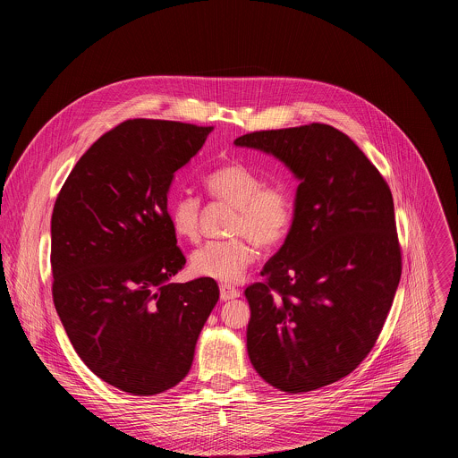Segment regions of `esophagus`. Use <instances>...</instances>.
I'll list each match as a JSON object with an SVG mask.
<instances>
[{
  "mask_svg": "<svg viewBox=\"0 0 458 458\" xmlns=\"http://www.w3.org/2000/svg\"><path fill=\"white\" fill-rule=\"evenodd\" d=\"M240 296V291L231 287V285H220V300L222 301H229V300H234Z\"/></svg>",
  "mask_w": 458,
  "mask_h": 458,
  "instance_id": "esophagus-1",
  "label": "esophagus"
}]
</instances>
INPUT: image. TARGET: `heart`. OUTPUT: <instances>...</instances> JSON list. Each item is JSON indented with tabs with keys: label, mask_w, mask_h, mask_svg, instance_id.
I'll use <instances>...</instances> for the list:
<instances>
[{
	"label": "heart",
	"mask_w": 458,
	"mask_h": 458,
	"mask_svg": "<svg viewBox=\"0 0 458 458\" xmlns=\"http://www.w3.org/2000/svg\"><path fill=\"white\" fill-rule=\"evenodd\" d=\"M208 194L234 209L227 234L220 242H208L191 258L199 276L238 282L256 259L254 243L262 249L276 247L294 218V197L282 183H264V178L242 162H231L204 178ZM200 199L183 192L169 202V218L174 233L194 242L199 236Z\"/></svg>",
	"instance_id": "obj_1"
}]
</instances>
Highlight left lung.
I'll use <instances>...</instances> for the list:
<instances>
[{
  "label": "left lung",
  "instance_id": "1",
  "mask_svg": "<svg viewBox=\"0 0 458 458\" xmlns=\"http://www.w3.org/2000/svg\"><path fill=\"white\" fill-rule=\"evenodd\" d=\"M300 180L294 218L264 282L247 287L249 358L280 392L349 376L372 351L400 282L392 191L344 133L325 123L245 133Z\"/></svg>",
  "mask_w": 458,
  "mask_h": 458
}]
</instances>
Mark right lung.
<instances>
[{
	"label": "right lung",
	"mask_w": 458,
	"mask_h": 458,
	"mask_svg": "<svg viewBox=\"0 0 458 458\" xmlns=\"http://www.w3.org/2000/svg\"><path fill=\"white\" fill-rule=\"evenodd\" d=\"M211 131L127 120L79 158L55 202L56 312L84 365L122 392L148 396L183 381L218 301L213 278L169 284L187 262L169 187Z\"/></svg>",
	"instance_id": "right-lung-1"
}]
</instances>
